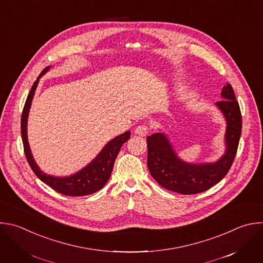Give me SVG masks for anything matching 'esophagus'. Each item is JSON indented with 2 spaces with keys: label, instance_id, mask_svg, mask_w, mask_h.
<instances>
[{
  "label": "esophagus",
  "instance_id": "obj_1",
  "mask_svg": "<svg viewBox=\"0 0 263 263\" xmlns=\"http://www.w3.org/2000/svg\"><path fill=\"white\" fill-rule=\"evenodd\" d=\"M147 132H148V127L145 124L139 125L135 129V134H137L139 136H145L147 134Z\"/></svg>",
  "mask_w": 263,
  "mask_h": 263
}]
</instances>
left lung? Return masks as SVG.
Masks as SVG:
<instances>
[{
	"mask_svg": "<svg viewBox=\"0 0 263 263\" xmlns=\"http://www.w3.org/2000/svg\"><path fill=\"white\" fill-rule=\"evenodd\" d=\"M216 102L226 120L225 154L214 163H187L180 159L168 137L161 132L146 137L147 167L151 176L163 188L184 195L204 192L218 184L229 171L241 134V115L230 83Z\"/></svg>",
	"mask_w": 263,
	"mask_h": 263,
	"instance_id": "obj_1",
	"label": "left lung"
}]
</instances>
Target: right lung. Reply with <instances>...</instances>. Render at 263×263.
<instances>
[{"label": "right lung", "instance_id": "obj_1", "mask_svg": "<svg viewBox=\"0 0 263 263\" xmlns=\"http://www.w3.org/2000/svg\"><path fill=\"white\" fill-rule=\"evenodd\" d=\"M49 68L50 66L46 67L38 76L37 80L34 82L23 110L22 138H23L26 158L36 176L54 191L67 196L90 195L102 189L104 185L107 183V181L109 180L116 158L120 153L122 145L130 138L131 132L127 131L115 137L110 141H108L107 144L101 149V152L97 155V157L94 160H92L90 164H87L81 170L72 174L70 177L61 178V177L49 176V174L44 173L36 164L33 158V155L31 153V148L28 141V135H27V124H28L29 111L31 108L32 100L35 95V91L37 89L39 78L42 75H44L49 70Z\"/></svg>", "mask_w": 263, "mask_h": 263}]
</instances>
